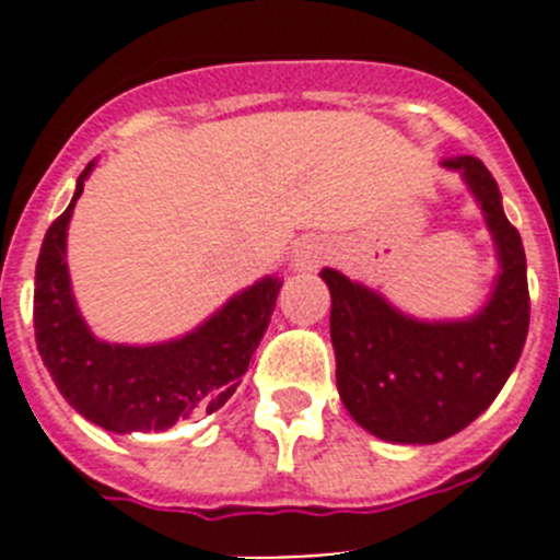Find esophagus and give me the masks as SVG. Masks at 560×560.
I'll return each instance as SVG.
<instances>
[{"mask_svg":"<svg viewBox=\"0 0 560 560\" xmlns=\"http://www.w3.org/2000/svg\"><path fill=\"white\" fill-rule=\"evenodd\" d=\"M330 255H334V249H330V244L325 241V237H316V235L303 237V241L296 244L294 255H291V269L314 271L323 264H328Z\"/></svg>","mask_w":560,"mask_h":560,"instance_id":"esophagus-1","label":"esophagus"}]
</instances>
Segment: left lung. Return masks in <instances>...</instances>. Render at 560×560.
I'll list each match as a JSON object with an SVG mask.
<instances>
[{
    "label": "left lung",
    "instance_id": "obj_1",
    "mask_svg": "<svg viewBox=\"0 0 560 560\" xmlns=\"http://www.w3.org/2000/svg\"><path fill=\"white\" fill-rule=\"evenodd\" d=\"M440 165L457 171L471 190L497 249L493 291L477 314L418 319L341 271H319L330 289L341 404L361 429L404 446L440 443L491 407L530 328L524 246L504 215L491 171L474 156H452Z\"/></svg>",
    "mask_w": 560,
    "mask_h": 560
}]
</instances>
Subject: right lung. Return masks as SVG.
<instances>
[{"label":"right lung","mask_w":560,"mask_h":560,"mask_svg":"<svg viewBox=\"0 0 560 560\" xmlns=\"http://www.w3.org/2000/svg\"><path fill=\"white\" fill-rule=\"evenodd\" d=\"M92 167L95 162L78 176L75 196L44 235L36 264L33 323L44 368L69 407L114 434L165 432L179 420L219 412L249 370L283 280L260 277L176 339L153 345L97 339L78 308L67 266L69 219Z\"/></svg>","instance_id":"add662e5"}]
</instances>
